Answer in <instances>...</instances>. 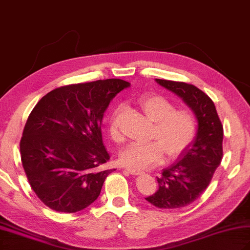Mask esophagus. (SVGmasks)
Returning a JSON list of instances; mask_svg holds the SVG:
<instances>
[{
	"label": "esophagus",
	"mask_w": 250,
	"mask_h": 250,
	"mask_svg": "<svg viewBox=\"0 0 250 250\" xmlns=\"http://www.w3.org/2000/svg\"><path fill=\"white\" fill-rule=\"evenodd\" d=\"M126 171L130 172L132 175H140V174L144 173V172L140 171V170H134V169H130V168H126Z\"/></svg>",
	"instance_id": "obj_1"
}]
</instances>
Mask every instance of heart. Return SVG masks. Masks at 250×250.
Wrapping results in <instances>:
<instances>
[{"label": "heart", "mask_w": 250, "mask_h": 250, "mask_svg": "<svg viewBox=\"0 0 250 250\" xmlns=\"http://www.w3.org/2000/svg\"><path fill=\"white\" fill-rule=\"evenodd\" d=\"M146 116L154 121L151 131L152 142L132 143L121 151L119 159L126 168L144 170L162 163L165 152L174 158L186 150L193 142L197 131L195 114L189 108H176L175 104L162 95L145 96L139 100ZM118 110L110 120V135L115 142H121L117 121Z\"/></svg>", "instance_id": "b5f03b06"}]
</instances>
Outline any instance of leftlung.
Here are the masks:
<instances>
[{
    "instance_id": "left-lung-1",
    "label": "left lung",
    "mask_w": 250,
    "mask_h": 250,
    "mask_svg": "<svg viewBox=\"0 0 250 250\" xmlns=\"http://www.w3.org/2000/svg\"><path fill=\"white\" fill-rule=\"evenodd\" d=\"M158 84L175 93L195 114L197 132L193 142L177 161L157 177L158 190L146 200L157 208L188 206L200 197L211 182L223 158V125L213 101L189 83L156 79Z\"/></svg>"
}]
</instances>
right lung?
<instances>
[{
    "mask_svg": "<svg viewBox=\"0 0 250 250\" xmlns=\"http://www.w3.org/2000/svg\"><path fill=\"white\" fill-rule=\"evenodd\" d=\"M130 83L97 80L53 89L38 102L25 124L21 161L31 189L47 207L74 213L94 203L110 159L101 123L111 100Z\"/></svg>",
    "mask_w": 250,
    "mask_h": 250,
    "instance_id": "obj_1",
    "label": "right lung"
}]
</instances>
